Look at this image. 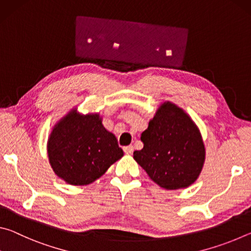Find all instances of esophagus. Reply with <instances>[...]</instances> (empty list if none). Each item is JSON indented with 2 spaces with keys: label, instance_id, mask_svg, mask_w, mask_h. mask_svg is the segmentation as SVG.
<instances>
[{
  "label": "esophagus",
  "instance_id": "obj_1",
  "mask_svg": "<svg viewBox=\"0 0 251 251\" xmlns=\"http://www.w3.org/2000/svg\"><path fill=\"white\" fill-rule=\"evenodd\" d=\"M124 151H125V154H127V155H130V154H133V151H134V147L133 146H126V147H124Z\"/></svg>",
  "mask_w": 251,
  "mask_h": 251
}]
</instances>
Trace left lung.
I'll use <instances>...</instances> for the list:
<instances>
[{"label":"left lung","instance_id":"8db88e82","mask_svg":"<svg viewBox=\"0 0 251 251\" xmlns=\"http://www.w3.org/2000/svg\"><path fill=\"white\" fill-rule=\"evenodd\" d=\"M144 147L133 157L161 188H187L198 179L206 159L201 133L179 106L165 100L141 136Z\"/></svg>","mask_w":251,"mask_h":251}]
</instances>
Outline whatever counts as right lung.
<instances>
[{"mask_svg":"<svg viewBox=\"0 0 251 251\" xmlns=\"http://www.w3.org/2000/svg\"><path fill=\"white\" fill-rule=\"evenodd\" d=\"M46 150L55 175L73 186L92 184L124 156L100 114H82L77 107L55 123Z\"/></svg>","mask_w":251,"mask_h":251,"instance_id":"obj_1","label":"right lung"}]
</instances>
